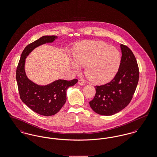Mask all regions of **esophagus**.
Masks as SVG:
<instances>
[{
    "mask_svg": "<svg viewBox=\"0 0 157 157\" xmlns=\"http://www.w3.org/2000/svg\"><path fill=\"white\" fill-rule=\"evenodd\" d=\"M78 84L80 85H81V86H84L85 83V82H84L83 80L80 79V80L78 81Z\"/></svg>",
    "mask_w": 157,
    "mask_h": 157,
    "instance_id": "34e87169",
    "label": "esophagus"
}]
</instances>
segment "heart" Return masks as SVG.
Masks as SVG:
<instances>
[{"mask_svg": "<svg viewBox=\"0 0 157 157\" xmlns=\"http://www.w3.org/2000/svg\"><path fill=\"white\" fill-rule=\"evenodd\" d=\"M75 60L71 67L75 72L86 67L85 75L91 82L104 84L117 75L121 62V55L115 47L102 41H85L78 44L74 53Z\"/></svg>", "mask_w": 157, "mask_h": 157, "instance_id": "heart-1", "label": "heart"}]
</instances>
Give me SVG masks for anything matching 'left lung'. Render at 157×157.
<instances>
[{
	"mask_svg": "<svg viewBox=\"0 0 157 157\" xmlns=\"http://www.w3.org/2000/svg\"><path fill=\"white\" fill-rule=\"evenodd\" d=\"M120 69L112 81L96 86V94L90 102L92 110L99 115L111 116L124 109L131 102L139 80V69L134 53L121 45Z\"/></svg>",
	"mask_w": 157,
	"mask_h": 157,
	"instance_id": "left-lung-1",
	"label": "left lung"
}]
</instances>
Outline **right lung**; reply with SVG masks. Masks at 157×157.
<instances>
[{"label":"right lung","mask_w":157,"mask_h":157,"mask_svg":"<svg viewBox=\"0 0 157 157\" xmlns=\"http://www.w3.org/2000/svg\"><path fill=\"white\" fill-rule=\"evenodd\" d=\"M58 37L44 36L26 46L22 53L16 73L20 98L23 102L34 112L46 117L52 116L59 111L66 102L67 88L75 85L78 79H58L48 85H37L26 74L25 61L36 48L46 43H52Z\"/></svg>","instance_id":"add662e5"}]
</instances>
